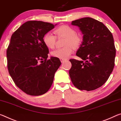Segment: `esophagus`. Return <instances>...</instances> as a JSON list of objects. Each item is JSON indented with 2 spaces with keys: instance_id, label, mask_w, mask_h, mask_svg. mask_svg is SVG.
<instances>
[{
  "instance_id": "esophagus-1",
  "label": "esophagus",
  "mask_w": 121,
  "mask_h": 121,
  "mask_svg": "<svg viewBox=\"0 0 121 121\" xmlns=\"http://www.w3.org/2000/svg\"><path fill=\"white\" fill-rule=\"evenodd\" d=\"M65 60H66V59H62V58H60V62H62V63H63V62H64Z\"/></svg>"
}]
</instances>
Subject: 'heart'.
<instances>
[{"mask_svg": "<svg viewBox=\"0 0 121 121\" xmlns=\"http://www.w3.org/2000/svg\"><path fill=\"white\" fill-rule=\"evenodd\" d=\"M58 37L66 38L64 45L62 48H57L51 52L53 57L58 58L66 59L73 52V48L77 49L82 44V37L77 34V31L74 28L68 25H63L59 27L55 31ZM44 44L49 48L53 49L56 42V37L51 33H45L43 37Z\"/></svg>", "mask_w": 121, "mask_h": 121, "instance_id": "1", "label": "heart"}]
</instances>
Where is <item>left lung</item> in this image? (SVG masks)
Wrapping results in <instances>:
<instances>
[{
    "mask_svg": "<svg viewBox=\"0 0 121 121\" xmlns=\"http://www.w3.org/2000/svg\"><path fill=\"white\" fill-rule=\"evenodd\" d=\"M83 35L76 55L82 60L70 59L69 74L74 86L80 90L93 91L102 86L115 65L116 49L112 33L104 23L87 17L73 21Z\"/></svg>",
    "mask_w": 121,
    "mask_h": 121,
    "instance_id": "8db88e82",
    "label": "left lung"
}]
</instances>
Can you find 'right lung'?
I'll list each match as a JSON object with an SVG mask.
<instances>
[{
    "label": "right lung",
    "mask_w": 121,
    "mask_h": 121,
    "mask_svg": "<svg viewBox=\"0 0 121 121\" xmlns=\"http://www.w3.org/2000/svg\"><path fill=\"white\" fill-rule=\"evenodd\" d=\"M41 21H28L12 35L6 51L9 72L17 87L27 94L41 95L49 91L61 64L49 53L43 37L55 27Z\"/></svg>",
    "instance_id": "right-lung-1"
}]
</instances>
